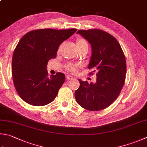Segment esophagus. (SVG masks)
Listing matches in <instances>:
<instances>
[{
    "label": "esophagus",
    "instance_id": "obj_1",
    "mask_svg": "<svg viewBox=\"0 0 147 147\" xmlns=\"http://www.w3.org/2000/svg\"><path fill=\"white\" fill-rule=\"evenodd\" d=\"M66 79L68 80V81H69V80H71V79H73V77H71V76H69V75H67V76H66Z\"/></svg>",
    "mask_w": 147,
    "mask_h": 147
}]
</instances>
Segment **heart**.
<instances>
[{
	"mask_svg": "<svg viewBox=\"0 0 147 147\" xmlns=\"http://www.w3.org/2000/svg\"><path fill=\"white\" fill-rule=\"evenodd\" d=\"M76 45H77V48L78 51L80 50L83 49H88V41L85 39L82 38H78L76 40ZM77 66L71 65L69 66L68 67V70L71 71H75L77 70Z\"/></svg>",
	"mask_w": 147,
	"mask_h": 147,
	"instance_id": "obj_1",
	"label": "heart"
}]
</instances>
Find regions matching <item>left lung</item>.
<instances>
[{"label": "left lung", "instance_id": "1", "mask_svg": "<svg viewBox=\"0 0 147 147\" xmlns=\"http://www.w3.org/2000/svg\"><path fill=\"white\" fill-rule=\"evenodd\" d=\"M77 33L91 45L88 68L96 71L97 77L95 84L79 79L80 86L75 97L86 109L102 110L113 103L122 89L126 74L125 55L116 38L104 30H79Z\"/></svg>", "mask_w": 147, "mask_h": 147}]
</instances>
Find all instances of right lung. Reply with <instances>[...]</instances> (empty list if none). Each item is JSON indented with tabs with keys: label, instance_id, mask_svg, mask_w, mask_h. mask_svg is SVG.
I'll use <instances>...</instances> for the list:
<instances>
[{
	"label": "right lung",
	"instance_id": "right-lung-1",
	"mask_svg": "<svg viewBox=\"0 0 147 147\" xmlns=\"http://www.w3.org/2000/svg\"><path fill=\"white\" fill-rule=\"evenodd\" d=\"M76 29L31 30L22 37L14 51L12 76L22 99L32 106H42L54 100L65 81L63 73L49 77L47 66L55 58L61 43Z\"/></svg>",
	"mask_w": 147,
	"mask_h": 147
}]
</instances>
